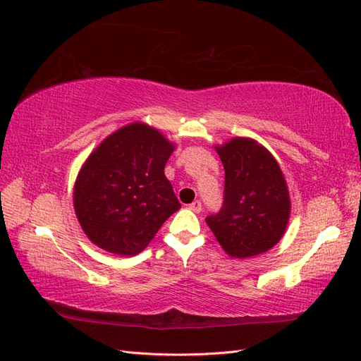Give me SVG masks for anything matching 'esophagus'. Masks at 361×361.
Segmentation results:
<instances>
[{
    "instance_id": "1",
    "label": "esophagus",
    "mask_w": 361,
    "mask_h": 361,
    "mask_svg": "<svg viewBox=\"0 0 361 361\" xmlns=\"http://www.w3.org/2000/svg\"><path fill=\"white\" fill-rule=\"evenodd\" d=\"M189 209H190L192 212H195V214H200V212L202 210V204H201V201H193L192 204H189Z\"/></svg>"
}]
</instances>
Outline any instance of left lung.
<instances>
[{"mask_svg":"<svg viewBox=\"0 0 361 361\" xmlns=\"http://www.w3.org/2000/svg\"><path fill=\"white\" fill-rule=\"evenodd\" d=\"M224 166V202L206 218L223 250L235 259L269 252L290 221V192L273 154L248 137L215 146Z\"/></svg>","mask_w":361,"mask_h":361,"instance_id":"1","label":"left lung"}]
</instances>
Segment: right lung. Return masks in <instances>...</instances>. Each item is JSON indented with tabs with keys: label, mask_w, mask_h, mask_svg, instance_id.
<instances>
[{
	"label": "right lung",
	"mask_w": 361,
	"mask_h": 361,
	"mask_svg": "<svg viewBox=\"0 0 361 361\" xmlns=\"http://www.w3.org/2000/svg\"><path fill=\"white\" fill-rule=\"evenodd\" d=\"M175 145L142 122L125 125L92 151L78 173L73 206L92 244L135 256L181 204L164 166Z\"/></svg>",
	"instance_id": "add662e5"
}]
</instances>
